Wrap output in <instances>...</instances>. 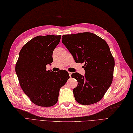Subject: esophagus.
<instances>
[{
  "label": "esophagus",
  "instance_id": "34e87169",
  "mask_svg": "<svg viewBox=\"0 0 133 133\" xmlns=\"http://www.w3.org/2000/svg\"><path fill=\"white\" fill-rule=\"evenodd\" d=\"M68 73H69V76H70V77H71V74H72V72H69H69H68Z\"/></svg>",
  "mask_w": 133,
  "mask_h": 133
}]
</instances>
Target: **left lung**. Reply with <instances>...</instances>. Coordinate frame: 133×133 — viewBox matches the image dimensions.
<instances>
[{"mask_svg":"<svg viewBox=\"0 0 133 133\" xmlns=\"http://www.w3.org/2000/svg\"><path fill=\"white\" fill-rule=\"evenodd\" d=\"M62 42L77 63H85V73L74 72L71 77L77 81L73 90L76 101L84 105L98 102L110 87L114 60L108 44L91 32L62 36Z\"/></svg>","mask_w":133,"mask_h":133,"instance_id":"left-lung-1","label":"left lung"}]
</instances>
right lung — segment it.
I'll use <instances>...</instances> for the list:
<instances>
[{
    "label": "right lung",
    "mask_w": 133,
    "mask_h": 133,
    "mask_svg": "<svg viewBox=\"0 0 133 133\" xmlns=\"http://www.w3.org/2000/svg\"><path fill=\"white\" fill-rule=\"evenodd\" d=\"M61 36H38L25 44L19 53L15 71L21 89L34 104L51 107L58 101L59 90L69 79L65 70H46L53 62L54 49Z\"/></svg>",
    "instance_id": "1"
}]
</instances>
